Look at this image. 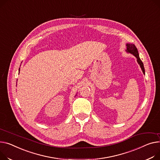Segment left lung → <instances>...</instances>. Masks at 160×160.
<instances>
[{
	"mask_svg": "<svg viewBox=\"0 0 160 160\" xmlns=\"http://www.w3.org/2000/svg\"><path fill=\"white\" fill-rule=\"evenodd\" d=\"M127 51L131 53V54H132L134 56H135L136 57L138 63L140 64L143 72L145 74V69H144V66H143V63L142 61L141 60V59L140 58L139 53H138V49H137L136 47L135 46V45L132 44H127Z\"/></svg>",
	"mask_w": 160,
	"mask_h": 160,
	"instance_id": "8db88e82",
	"label": "left lung"
}]
</instances>
